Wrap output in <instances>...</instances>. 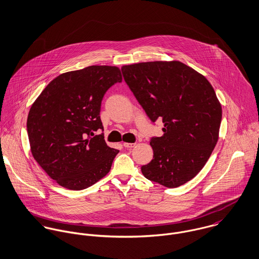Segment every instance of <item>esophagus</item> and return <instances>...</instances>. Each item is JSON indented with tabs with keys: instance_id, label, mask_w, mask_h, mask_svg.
<instances>
[{
	"instance_id": "obj_1",
	"label": "esophagus",
	"mask_w": 259,
	"mask_h": 259,
	"mask_svg": "<svg viewBox=\"0 0 259 259\" xmlns=\"http://www.w3.org/2000/svg\"><path fill=\"white\" fill-rule=\"evenodd\" d=\"M136 146V144H131V143H123V147L126 148H134Z\"/></svg>"
}]
</instances>
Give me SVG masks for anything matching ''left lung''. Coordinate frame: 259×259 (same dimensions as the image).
<instances>
[{
  "label": "left lung",
  "mask_w": 259,
  "mask_h": 259,
  "mask_svg": "<svg viewBox=\"0 0 259 259\" xmlns=\"http://www.w3.org/2000/svg\"><path fill=\"white\" fill-rule=\"evenodd\" d=\"M135 97L163 135L151 139V161L142 166L149 181L168 188L185 185L205 165L220 137L222 105L203 74L180 61L121 67Z\"/></svg>",
  "instance_id": "8db88e82"
}]
</instances>
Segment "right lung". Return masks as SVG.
Wrapping results in <instances>:
<instances>
[{
  "mask_svg": "<svg viewBox=\"0 0 259 259\" xmlns=\"http://www.w3.org/2000/svg\"><path fill=\"white\" fill-rule=\"evenodd\" d=\"M122 79L112 66H91L54 78L33 103L27 120L35 160L58 185L81 190L111 170L118 149L103 135L100 112L106 92Z\"/></svg>",
  "mask_w": 259,
  "mask_h": 259,
  "instance_id": "1",
  "label": "right lung"
}]
</instances>
